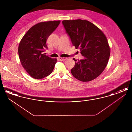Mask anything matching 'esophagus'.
I'll return each instance as SVG.
<instances>
[{
	"label": "esophagus",
	"instance_id": "1",
	"mask_svg": "<svg viewBox=\"0 0 132 132\" xmlns=\"http://www.w3.org/2000/svg\"><path fill=\"white\" fill-rule=\"evenodd\" d=\"M66 58H62V57H59V58H58V59L60 60V61H65V60H66Z\"/></svg>",
	"mask_w": 132,
	"mask_h": 132
}]
</instances>
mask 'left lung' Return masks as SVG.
Wrapping results in <instances>:
<instances>
[{
	"mask_svg": "<svg viewBox=\"0 0 132 132\" xmlns=\"http://www.w3.org/2000/svg\"><path fill=\"white\" fill-rule=\"evenodd\" d=\"M62 24L73 46L80 49L83 59L76 63L71 72L76 79L89 82L101 75L108 63L110 49L103 32L94 24L78 19L64 20Z\"/></svg>",
	"mask_w": 132,
	"mask_h": 132,
	"instance_id": "left-lung-1",
	"label": "left lung"
}]
</instances>
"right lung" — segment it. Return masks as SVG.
<instances>
[{
    "label": "right lung",
    "instance_id": "obj_1",
    "mask_svg": "<svg viewBox=\"0 0 132 132\" xmlns=\"http://www.w3.org/2000/svg\"><path fill=\"white\" fill-rule=\"evenodd\" d=\"M60 21L40 22L32 26L22 38L18 47L21 64L32 78L42 79L52 72L56 63L43 53L47 49L46 42Z\"/></svg>",
    "mask_w": 132,
    "mask_h": 132
}]
</instances>
